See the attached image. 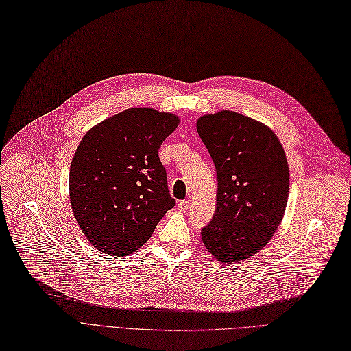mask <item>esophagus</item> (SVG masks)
I'll return each mask as SVG.
<instances>
[{
  "label": "esophagus",
  "instance_id": "1",
  "mask_svg": "<svg viewBox=\"0 0 351 351\" xmlns=\"http://www.w3.org/2000/svg\"><path fill=\"white\" fill-rule=\"evenodd\" d=\"M177 208L181 211V213H187V210L190 208V202L189 199H182V202H180L177 204Z\"/></svg>",
  "mask_w": 351,
  "mask_h": 351
}]
</instances>
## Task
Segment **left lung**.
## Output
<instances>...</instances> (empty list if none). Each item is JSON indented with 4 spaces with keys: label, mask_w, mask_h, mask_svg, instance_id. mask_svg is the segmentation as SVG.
<instances>
[{
    "label": "left lung",
    "mask_w": 351,
    "mask_h": 351,
    "mask_svg": "<svg viewBox=\"0 0 351 351\" xmlns=\"http://www.w3.org/2000/svg\"><path fill=\"white\" fill-rule=\"evenodd\" d=\"M197 131L219 184L203 243L224 263L245 260L270 241L285 215L290 184L285 149L269 127L234 111L202 117Z\"/></svg>",
    "instance_id": "1"
}]
</instances>
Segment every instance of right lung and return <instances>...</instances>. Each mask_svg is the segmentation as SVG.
Segmentation results:
<instances>
[{"label":"right lung","instance_id":"obj_1","mask_svg":"<svg viewBox=\"0 0 351 351\" xmlns=\"http://www.w3.org/2000/svg\"><path fill=\"white\" fill-rule=\"evenodd\" d=\"M178 119L130 108L91 128L70 170V202L88 241L111 256H128L176 206L158 157Z\"/></svg>","mask_w":351,"mask_h":351}]
</instances>
